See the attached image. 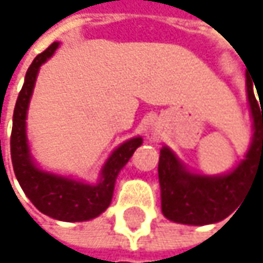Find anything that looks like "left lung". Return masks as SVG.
Instances as JSON below:
<instances>
[{"instance_id": "8db88e82", "label": "left lung", "mask_w": 263, "mask_h": 263, "mask_svg": "<svg viewBox=\"0 0 263 263\" xmlns=\"http://www.w3.org/2000/svg\"><path fill=\"white\" fill-rule=\"evenodd\" d=\"M248 98L253 117V142L246 159L223 177H205L186 172L168 147L160 149L159 184L162 213L184 224H211L229 217L248 194L255 177L263 175V94H253V84L246 75Z\"/></svg>"}]
</instances>
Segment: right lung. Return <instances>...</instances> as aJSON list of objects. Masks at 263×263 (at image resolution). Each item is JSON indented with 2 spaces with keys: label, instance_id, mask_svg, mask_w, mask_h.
I'll use <instances>...</instances> for the list:
<instances>
[{
  "label": "right lung",
  "instance_id": "add662e5",
  "mask_svg": "<svg viewBox=\"0 0 263 263\" xmlns=\"http://www.w3.org/2000/svg\"><path fill=\"white\" fill-rule=\"evenodd\" d=\"M58 46L59 43L54 42L45 52L37 54L26 73L24 85L18 94L12 116L10 142L12 168L23 191L39 211L56 220L85 221L100 216L110 205L116 178L120 169L127 163L136 149L142 144V137H135L114 151L104 165L103 177L97 185L56 177L53 174L37 169L33 165L26 137V114L39 68L53 54Z\"/></svg>",
  "mask_w": 263,
  "mask_h": 263
}]
</instances>
